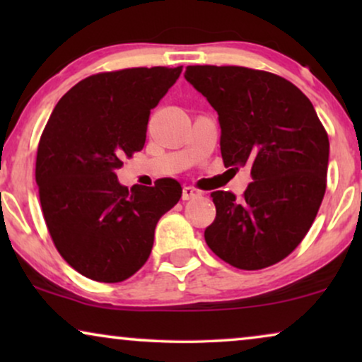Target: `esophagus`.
<instances>
[{"instance_id": "34e87169", "label": "esophagus", "mask_w": 362, "mask_h": 362, "mask_svg": "<svg viewBox=\"0 0 362 362\" xmlns=\"http://www.w3.org/2000/svg\"><path fill=\"white\" fill-rule=\"evenodd\" d=\"M201 196V191L196 189L192 186H185L182 187V201H189V199H196V197Z\"/></svg>"}]
</instances>
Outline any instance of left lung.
<instances>
[{"mask_svg":"<svg viewBox=\"0 0 362 362\" xmlns=\"http://www.w3.org/2000/svg\"><path fill=\"white\" fill-rule=\"evenodd\" d=\"M186 81L219 115L226 168L250 166L237 199L211 192L216 219L206 244L227 264L260 270L288 257L323 201L329 140L308 97L272 72L239 66H187Z\"/></svg>","mask_w":362,"mask_h":362,"instance_id":"1","label":"left lung"}]
</instances>
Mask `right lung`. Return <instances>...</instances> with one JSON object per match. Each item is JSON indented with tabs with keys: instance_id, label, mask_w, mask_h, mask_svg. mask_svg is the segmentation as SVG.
Here are the masks:
<instances>
[{
	"instance_id": "1",
	"label": "right lung",
	"mask_w": 362,
	"mask_h": 362,
	"mask_svg": "<svg viewBox=\"0 0 362 362\" xmlns=\"http://www.w3.org/2000/svg\"><path fill=\"white\" fill-rule=\"evenodd\" d=\"M182 67L100 72L76 83L49 117L36 182L47 230L62 259L87 279H130L151 254L160 217L182 194L173 177L128 189L115 171L143 150L151 108Z\"/></svg>"
}]
</instances>
